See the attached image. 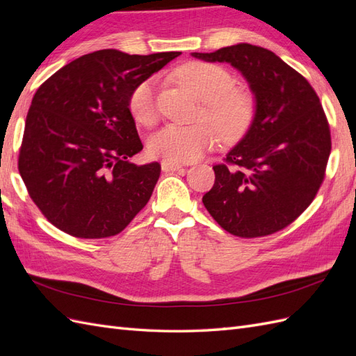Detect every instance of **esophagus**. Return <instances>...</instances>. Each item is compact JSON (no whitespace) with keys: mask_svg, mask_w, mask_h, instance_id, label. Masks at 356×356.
I'll return each mask as SVG.
<instances>
[{"mask_svg":"<svg viewBox=\"0 0 356 356\" xmlns=\"http://www.w3.org/2000/svg\"><path fill=\"white\" fill-rule=\"evenodd\" d=\"M179 169H182L181 163H174V161H168V160L161 161V170L163 172H175Z\"/></svg>","mask_w":356,"mask_h":356,"instance_id":"34e87169","label":"esophagus"}]
</instances>
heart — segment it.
<instances>
[{
  "instance_id": "b5f03b06",
  "label": "heart",
  "mask_w": 356,
  "mask_h": 356,
  "mask_svg": "<svg viewBox=\"0 0 356 356\" xmlns=\"http://www.w3.org/2000/svg\"><path fill=\"white\" fill-rule=\"evenodd\" d=\"M178 79L203 101L200 122L191 126L169 123L149 139V153L174 163L199 159L218 143L236 141L245 135L254 117V102L246 92L234 89L233 75L215 63L188 62L178 70ZM129 111L138 123L149 124L156 118V81L144 80L132 89Z\"/></svg>"
}]
</instances>
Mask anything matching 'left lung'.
Instances as JSON below:
<instances>
[{
    "label": "left lung",
    "instance_id": "obj_1",
    "mask_svg": "<svg viewBox=\"0 0 356 356\" xmlns=\"http://www.w3.org/2000/svg\"><path fill=\"white\" fill-rule=\"evenodd\" d=\"M191 56L230 63L255 102L251 126L227 163L213 166L204 208L241 238L282 230L315 199L325 175L331 136L316 92L273 51L248 42Z\"/></svg>",
    "mask_w": 356,
    "mask_h": 356
}]
</instances>
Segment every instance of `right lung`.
Wrapping results in <instances>:
<instances>
[{"label": "right lung", "instance_id": "right-lung-1", "mask_svg": "<svg viewBox=\"0 0 356 356\" xmlns=\"http://www.w3.org/2000/svg\"><path fill=\"white\" fill-rule=\"evenodd\" d=\"M179 55L98 50L40 86L26 115L19 172L55 227L81 239L110 238L145 207L161 168L129 163L143 143L127 99L136 84Z\"/></svg>", "mask_w": 356, "mask_h": 356}]
</instances>
